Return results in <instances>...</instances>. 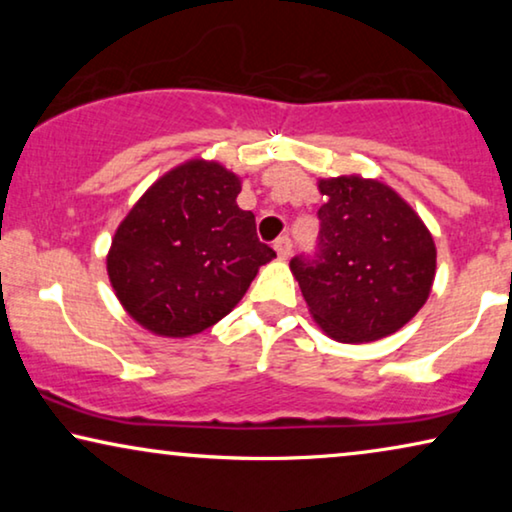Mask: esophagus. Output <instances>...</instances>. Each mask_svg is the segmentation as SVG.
Returning a JSON list of instances; mask_svg holds the SVG:
<instances>
[{
	"instance_id": "esophagus-1",
	"label": "esophagus",
	"mask_w": 512,
	"mask_h": 512,
	"mask_svg": "<svg viewBox=\"0 0 512 512\" xmlns=\"http://www.w3.org/2000/svg\"><path fill=\"white\" fill-rule=\"evenodd\" d=\"M291 249H293V242H291L289 235L277 237V240H275V251H277L279 258H289L291 256Z\"/></svg>"
}]
</instances>
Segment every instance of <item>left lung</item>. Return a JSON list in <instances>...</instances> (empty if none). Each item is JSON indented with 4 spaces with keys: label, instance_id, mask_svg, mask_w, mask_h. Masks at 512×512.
Here are the masks:
<instances>
[{
    "label": "left lung",
    "instance_id": "left-lung-1",
    "mask_svg": "<svg viewBox=\"0 0 512 512\" xmlns=\"http://www.w3.org/2000/svg\"><path fill=\"white\" fill-rule=\"evenodd\" d=\"M314 254L291 258L312 317L338 342L396 333L429 298L436 244L396 191L373 179H321Z\"/></svg>",
    "mask_w": 512,
    "mask_h": 512
}]
</instances>
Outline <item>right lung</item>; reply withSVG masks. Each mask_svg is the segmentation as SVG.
I'll return each mask as SVG.
<instances>
[{"mask_svg":"<svg viewBox=\"0 0 512 512\" xmlns=\"http://www.w3.org/2000/svg\"><path fill=\"white\" fill-rule=\"evenodd\" d=\"M240 179L219 163L191 160L158 179L118 226L107 270L130 317L186 338L240 303L275 251L237 207Z\"/></svg>","mask_w":512,"mask_h":512,"instance_id":"right-lung-1","label":"right lung"}]
</instances>
